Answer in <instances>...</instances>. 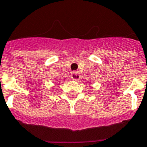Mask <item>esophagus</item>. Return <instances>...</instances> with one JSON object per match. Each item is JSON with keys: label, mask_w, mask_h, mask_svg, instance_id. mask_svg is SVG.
I'll list each match as a JSON object with an SVG mask.
<instances>
[{"label": "esophagus", "mask_w": 147, "mask_h": 147, "mask_svg": "<svg viewBox=\"0 0 147 147\" xmlns=\"http://www.w3.org/2000/svg\"><path fill=\"white\" fill-rule=\"evenodd\" d=\"M71 79H73V80H78L80 78V75L78 71H73L71 75Z\"/></svg>", "instance_id": "34e87169"}]
</instances>
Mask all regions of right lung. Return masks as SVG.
<instances>
[{"label":"right lung","instance_id":"add662e5","mask_svg":"<svg viewBox=\"0 0 147 147\" xmlns=\"http://www.w3.org/2000/svg\"><path fill=\"white\" fill-rule=\"evenodd\" d=\"M63 80H64V79H63Z\"/></svg>","mask_w":147,"mask_h":147}]
</instances>
